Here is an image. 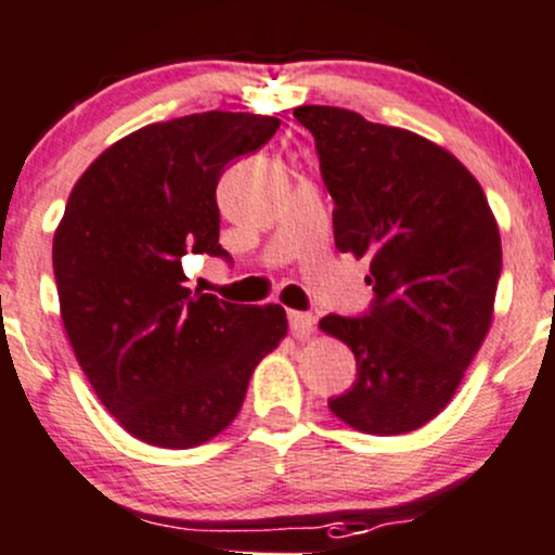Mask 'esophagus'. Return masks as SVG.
Wrapping results in <instances>:
<instances>
[{
  "label": "esophagus",
  "instance_id": "esophagus-1",
  "mask_svg": "<svg viewBox=\"0 0 555 555\" xmlns=\"http://www.w3.org/2000/svg\"><path fill=\"white\" fill-rule=\"evenodd\" d=\"M288 325L296 338H307L314 331V318L309 312H288Z\"/></svg>",
  "mask_w": 555,
  "mask_h": 555
}]
</instances>
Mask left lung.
I'll use <instances>...</instances> for the list:
<instances>
[{"instance_id":"1","label":"left lung","mask_w":555,"mask_h":555,"mask_svg":"<svg viewBox=\"0 0 555 555\" xmlns=\"http://www.w3.org/2000/svg\"><path fill=\"white\" fill-rule=\"evenodd\" d=\"M341 254L371 261L373 307L320 331L354 351L357 380L327 408L351 428L395 437L447 408L492 325L503 248L485 190L426 137L360 113L301 105Z\"/></svg>"}]
</instances>
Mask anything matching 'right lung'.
<instances>
[{"instance_id": "right-lung-1", "label": "right lung", "mask_w": 555, "mask_h": 555, "mask_svg": "<svg viewBox=\"0 0 555 555\" xmlns=\"http://www.w3.org/2000/svg\"><path fill=\"white\" fill-rule=\"evenodd\" d=\"M275 116L208 111L113 142L79 177L52 241L61 318L105 410L140 442L188 450L235 421L261 357L288 331L280 304L190 291L188 254L219 246L217 182Z\"/></svg>"}]
</instances>
